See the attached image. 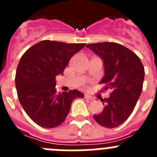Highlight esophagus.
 I'll return each mask as SVG.
<instances>
[{"label":"esophagus","instance_id":"esophagus-1","mask_svg":"<svg viewBox=\"0 0 157 157\" xmlns=\"http://www.w3.org/2000/svg\"><path fill=\"white\" fill-rule=\"evenodd\" d=\"M85 98H86V99L90 100V101H93V100H94V98L90 97V95H87V94H85Z\"/></svg>","mask_w":157,"mask_h":157}]
</instances>
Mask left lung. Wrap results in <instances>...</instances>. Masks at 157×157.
I'll return each mask as SVG.
<instances>
[{
    "label": "left lung",
    "mask_w": 157,
    "mask_h": 157,
    "mask_svg": "<svg viewBox=\"0 0 157 157\" xmlns=\"http://www.w3.org/2000/svg\"><path fill=\"white\" fill-rule=\"evenodd\" d=\"M87 48L103 59L105 76L101 84L110 89L109 98L101 99L103 112L94 116L99 125L106 128L119 127L134 111L143 87L145 69L134 52L116 42L89 44Z\"/></svg>",
    "instance_id": "8db88e82"
}]
</instances>
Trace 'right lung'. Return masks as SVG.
Segmentation results:
<instances>
[{"instance_id": "obj_1", "label": "right lung", "mask_w": 157, "mask_h": 157, "mask_svg": "<svg viewBox=\"0 0 157 157\" xmlns=\"http://www.w3.org/2000/svg\"><path fill=\"white\" fill-rule=\"evenodd\" d=\"M85 45L44 40L22 56L15 78L18 98L27 116L40 127L60 125L72 101L84 97L77 90L56 94L55 87L56 76L63 75L71 58Z\"/></svg>"}]
</instances>
